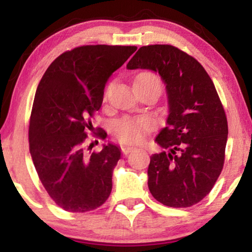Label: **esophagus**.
<instances>
[{"label": "esophagus", "mask_w": 252, "mask_h": 252, "mask_svg": "<svg viewBox=\"0 0 252 252\" xmlns=\"http://www.w3.org/2000/svg\"><path fill=\"white\" fill-rule=\"evenodd\" d=\"M121 150H122L123 155H129L130 152L135 150V148H132V146H122V149Z\"/></svg>", "instance_id": "obj_1"}]
</instances>
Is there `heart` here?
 <instances>
[{"label": "heart", "mask_w": 252, "mask_h": 252, "mask_svg": "<svg viewBox=\"0 0 252 252\" xmlns=\"http://www.w3.org/2000/svg\"><path fill=\"white\" fill-rule=\"evenodd\" d=\"M150 80L160 86L159 78L155 73L144 72L137 75L136 81ZM154 123L148 116H124L117 120L113 126L114 135L122 143H141L146 133L151 131Z\"/></svg>", "instance_id": "b5f03b06"}]
</instances>
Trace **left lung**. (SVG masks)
<instances>
[{"instance_id": "obj_1", "label": "left lung", "mask_w": 252, "mask_h": 252, "mask_svg": "<svg viewBox=\"0 0 252 252\" xmlns=\"http://www.w3.org/2000/svg\"><path fill=\"white\" fill-rule=\"evenodd\" d=\"M126 68L151 69L166 85L167 126L156 142L168 151L150 157V192L173 208L195 205L221 174L228 138L227 116L211 76L195 58L167 44L142 46Z\"/></svg>"}]
</instances>
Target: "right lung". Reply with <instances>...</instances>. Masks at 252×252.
I'll return each instance as SVG.
<instances>
[{
	"mask_svg": "<svg viewBox=\"0 0 252 252\" xmlns=\"http://www.w3.org/2000/svg\"><path fill=\"white\" fill-rule=\"evenodd\" d=\"M136 46L84 45L66 51L47 67L34 95L29 148L38 177L63 211L85 213L109 197L113 171L121 158L116 145L87 155L91 119L101 108L110 75ZM95 137L104 139L98 129ZM91 146V145H89Z\"/></svg>",
	"mask_w": 252,
	"mask_h": 252,
	"instance_id": "add662e5",
	"label": "right lung"
}]
</instances>
